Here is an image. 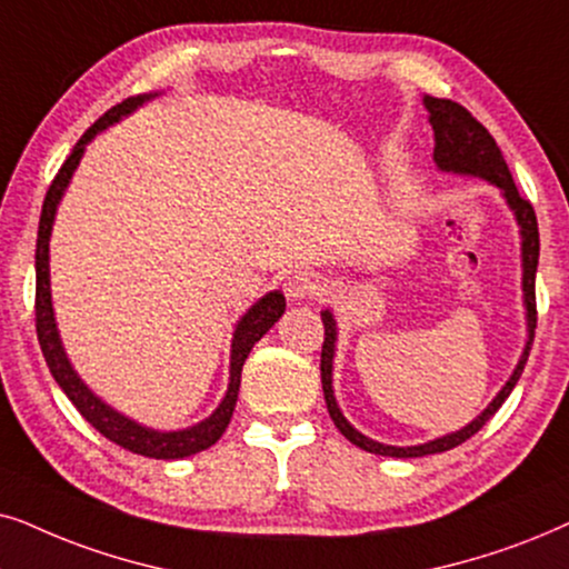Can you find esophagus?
I'll use <instances>...</instances> for the list:
<instances>
[{
	"label": "esophagus",
	"mask_w": 569,
	"mask_h": 569,
	"mask_svg": "<svg viewBox=\"0 0 569 569\" xmlns=\"http://www.w3.org/2000/svg\"><path fill=\"white\" fill-rule=\"evenodd\" d=\"M320 291H322L320 278H317L312 270H297L293 276H289V280H286V293H289L293 301L312 299Z\"/></svg>",
	"instance_id": "obj_1"
}]
</instances>
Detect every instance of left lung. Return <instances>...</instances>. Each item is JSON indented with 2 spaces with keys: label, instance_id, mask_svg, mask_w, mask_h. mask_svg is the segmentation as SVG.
<instances>
[{
  "label": "left lung",
  "instance_id": "8db88e82",
  "mask_svg": "<svg viewBox=\"0 0 569 569\" xmlns=\"http://www.w3.org/2000/svg\"><path fill=\"white\" fill-rule=\"evenodd\" d=\"M423 109L429 111V124L435 130V163L437 171L442 173H458V177H476L489 181L499 189V194L505 197L507 208L512 210L515 223L520 229V262H522V307H526V346L518 363H515L510 380L502 385V390L491 398V403L476 416L473 421H468L463 429L450 431L437 439L421 445H408V448H396V445H382L377 439L361 435L351 421L346 419L343 411L338 408L336 390H332V361H336V343H338V322L336 315L330 309H322V325H325V343H322V359H320V375H322V392L325 403H328L330 419L336 421L348 442H353L356 448L375 452V456H388V458H421V456H435V452H445L463 445L468 437H473L491 416L499 411V406L505 403L515 385H518L522 369H526L528 353H531L533 343V330H536V264H539V223H536L533 206L528 200H522L518 187H515L512 173L507 169L502 150L497 148V142L487 132V127L481 121H476L463 106L448 98H435L423 96Z\"/></svg>",
  "mask_w": 569,
  "mask_h": 569
}]
</instances>
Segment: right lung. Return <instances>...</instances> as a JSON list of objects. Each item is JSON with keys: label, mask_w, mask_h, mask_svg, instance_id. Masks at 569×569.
Here are the masks:
<instances>
[{"label": "right lung", "mask_w": 569, "mask_h": 569, "mask_svg": "<svg viewBox=\"0 0 569 569\" xmlns=\"http://www.w3.org/2000/svg\"><path fill=\"white\" fill-rule=\"evenodd\" d=\"M156 96L161 93H142L134 98H127L103 113L101 119L96 121L90 130L78 140V146L72 148V153L62 163V169L51 181L47 200H43L41 210V223H38V241H36V332L38 343H41L43 359H47L51 375L59 388L64 390V396L72 400L74 408L82 413V419L101 431L106 439L117 442L119 448L138 452V456L156 458V460H179L189 458L194 452L208 450L210 445H216L221 435L229 427L233 408H237L239 398V385H241V367H244L249 351L260 340L264 332H268L272 325L280 320V315L286 312V297L280 291L264 293L262 299H257L252 307L247 309L244 315L239 317L237 328H233L231 338V363H229V388H226V396L213 413L208 419L192 423L187 429H153L146 427V423L130 419L117 408H111L103 398H98L93 390L82 382V377L74 372L70 356H67L62 346V336H59L57 317H54V305H51V270H49V241H51V229H54L57 208L62 202V197L70 187L72 173L78 171L82 161V153H86V146L96 138L98 132L109 130L111 124H117L124 117H130L132 111H138L142 103L153 101Z\"/></svg>", "instance_id": "obj_1"}]
</instances>
